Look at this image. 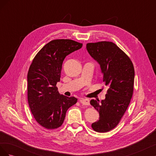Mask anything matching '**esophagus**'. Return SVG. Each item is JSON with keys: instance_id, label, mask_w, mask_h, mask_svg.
Listing matches in <instances>:
<instances>
[{"instance_id": "34e87169", "label": "esophagus", "mask_w": 156, "mask_h": 156, "mask_svg": "<svg viewBox=\"0 0 156 156\" xmlns=\"http://www.w3.org/2000/svg\"><path fill=\"white\" fill-rule=\"evenodd\" d=\"M79 101L80 103H82L83 105H89L90 104V102L88 99H81Z\"/></svg>"}]
</instances>
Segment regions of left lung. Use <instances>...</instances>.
<instances>
[{"instance_id":"left-lung-1","label":"left lung","mask_w":156,"mask_h":156,"mask_svg":"<svg viewBox=\"0 0 156 156\" xmlns=\"http://www.w3.org/2000/svg\"><path fill=\"white\" fill-rule=\"evenodd\" d=\"M87 49L100 65L103 82L108 88L105 99L101 103L90 101L100 114V119L92 124V129L105 133L119 124L129 106L133 92V64L129 56L111 41L88 43Z\"/></svg>"}]
</instances>
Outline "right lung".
<instances>
[{"mask_svg":"<svg viewBox=\"0 0 156 156\" xmlns=\"http://www.w3.org/2000/svg\"><path fill=\"white\" fill-rule=\"evenodd\" d=\"M83 44L69 39L49 41L36 54L27 75L28 102L36 122L48 129L62 125L68 108L77 99L60 95L56 87L66 56Z\"/></svg>","mask_w":156,"mask_h":156,"instance_id":"right-lung-1","label":"right lung"}]
</instances>
